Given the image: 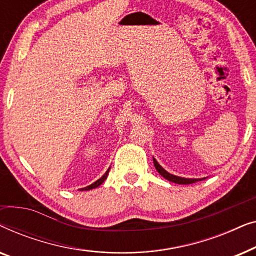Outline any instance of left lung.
Wrapping results in <instances>:
<instances>
[{
    "label": "left lung",
    "instance_id": "8db88e82",
    "mask_svg": "<svg viewBox=\"0 0 256 256\" xmlns=\"http://www.w3.org/2000/svg\"><path fill=\"white\" fill-rule=\"evenodd\" d=\"M154 166H155L156 170L158 171V174H160V176H163L166 180L172 182V183H176V184H192V183H196V182L205 180V178H198L197 180V178H184V177L174 176V174H171L168 172L166 170H164L155 158H154Z\"/></svg>",
    "mask_w": 256,
    "mask_h": 256
}]
</instances>
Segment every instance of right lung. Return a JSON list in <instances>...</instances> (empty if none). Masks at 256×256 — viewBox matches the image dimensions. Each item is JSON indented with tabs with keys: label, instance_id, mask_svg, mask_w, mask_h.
Instances as JSON below:
<instances>
[{
	"label": "right lung",
	"instance_id": "add662e5",
	"mask_svg": "<svg viewBox=\"0 0 256 256\" xmlns=\"http://www.w3.org/2000/svg\"><path fill=\"white\" fill-rule=\"evenodd\" d=\"M110 169H108L106 172H104V174L101 178H99V180H98L96 182H94L93 184H90V185H88V186H86V188H80V190L82 191H87V190H92V188H98L99 186V185H101L104 183V180H106V178H107V176H108V172H110Z\"/></svg>",
	"mask_w": 256,
	"mask_h": 256
}]
</instances>
